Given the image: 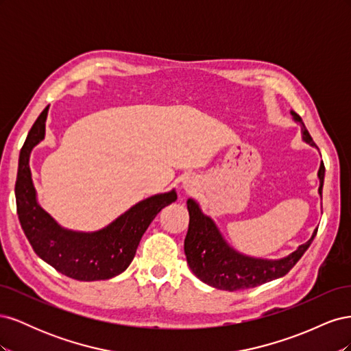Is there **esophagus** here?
I'll return each mask as SVG.
<instances>
[{"label":"esophagus","instance_id":"34e87169","mask_svg":"<svg viewBox=\"0 0 351 351\" xmlns=\"http://www.w3.org/2000/svg\"><path fill=\"white\" fill-rule=\"evenodd\" d=\"M184 187H186V190H190L192 189V184H190V182H184Z\"/></svg>","mask_w":351,"mask_h":351}]
</instances>
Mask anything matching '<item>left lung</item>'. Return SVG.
<instances>
[{
	"instance_id": "1",
	"label": "left lung",
	"mask_w": 351,
	"mask_h": 351,
	"mask_svg": "<svg viewBox=\"0 0 351 351\" xmlns=\"http://www.w3.org/2000/svg\"><path fill=\"white\" fill-rule=\"evenodd\" d=\"M291 115L294 121L302 125L303 141L315 146V142L302 121V117L294 111H291ZM317 177H319V195L322 196L325 177L324 162L319 167ZM187 209L190 215L187 236L184 239L187 263L200 281L218 290H246L284 277L309 249L317 231L316 228L312 237L289 256L277 261L258 259L241 254L228 246L215 222L200 210L193 199L187 200Z\"/></svg>"
}]
</instances>
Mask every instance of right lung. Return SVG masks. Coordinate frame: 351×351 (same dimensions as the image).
<instances>
[{
  "label": "right lung",
  "mask_w": 351,
  "mask_h": 351,
  "mask_svg": "<svg viewBox=\"0 0 351 351\" xmlns=\"http://www.w3.org/2000/svg\"><path fill=\"white\" fill-rule=\"evenodd\" d=\"M48 107L40 112L20 151L16 204L20 226L38 256L58 272L79 281L110 280L132 263L145 231L158 212L177 199L176 190L147 197L110 226L93 232L62 228L36 200L29 167L30 152L44 141Z\"/></svg>",
  "instance_id": "1"
}]
</instances>
